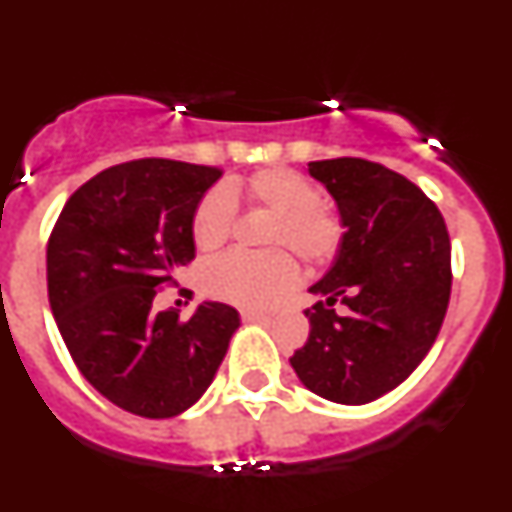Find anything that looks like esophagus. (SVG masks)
<instances>
[{"mask_svg": "<svg viewBox=\"0 0 512 512\" xmlns=\"http://www.w3.org/2000/svg\"><path fill=\"white\" fill-rule=\"evenodd\" d=\"M241 318L246 320V323H269L271 315L261 310H241Z\"/></svg>", "mask_w": 512, "mask_h": 512, "instance_id": "obj_1", "label": "esophagus"}]
</instances>
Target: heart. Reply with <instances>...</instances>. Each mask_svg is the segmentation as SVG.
Here are the masks:
<instances>
[{
  "mask_svg": "<svg viewBox=\"0 0 512 512\" xmlns=\"http://www.w3.org/2000/svg\"><path fill=\"white\" fill-rule=\"evenodd\" d=\"M271 212L266 246H287L307 266L336 259L343 243V220L305 174L287 166H269L246 182H230L202 194L192 215V238L200 251H215L228 241L235 223V202ZM297 282V264L284 248L230 251L202 271L207 295L241 307H264L289 292Z\"/></svg>",
  "mask_w": 512,
  "mask_h": 512,
  "instance_id": "heart-1",
  "label": "heart"
}]
</instances>
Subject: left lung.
<instances>
[{
  "instance_id": "1",
  "label": "left lung",
  "mask_w": 512,
  "mask_h": 512,
  "mask_svg": "<svg viewBox=\"0 0 512 512\" xmlns=\"http://www.w3.org/2000/svg\"><path fill=\"white\" fill-rule=\"evenodd\" d=\"M307 169L346 233L310 287V336L289 364L315 395L364 405L405 382L436 341L451 297L449 230L423 189L387 166L343 156Z\"/></svg>"
}]
</instances>
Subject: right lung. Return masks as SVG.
Masks as SVG:
<instances>
[{"mask_svg":"<svg viewBox=\"0 0 512 512\" xmlns=\"http://www.w3.org/2000/svg\"><path fill=\"white\" fill-rule=\"evenodd\" d=\"M220 176L171 158L110 166L71 194L48 238V300L71 359L140 418H174L200 400L241 325L223 302H202L189 320L153 310L194 259V207Z\"/></svg>","mask_w":512,"mask_h":512,"instance_id":"right-lung-1","label":"right lung"}]
</instances>
